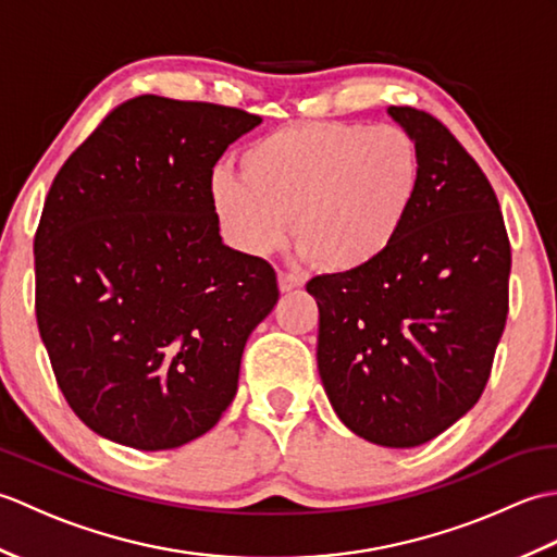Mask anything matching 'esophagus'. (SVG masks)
<instances>
[{"mask_svg":"<svg viewBox=\"0 0 557 557\" xmlns=\"http://www.w3.org/2000/svg\"><path fill=\"white\" fill-rule=\"evenodd\" d=\"M277 287H280L282 294L297 292L301 287V280L297 275H292V272H280V275H277Z\"/></svg>","mask_w":557,"mask_h":557,"instance_id":"esophagus-1","label":"esophagus"}]
</instances>
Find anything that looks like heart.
<instances>
[{"mask_svg": "<svg viewBox=\"0 0 557 557\" xmlns=\"http://www.w3.org/2000/svg\"><path fill=\"white\" fill-rule=\"evenodd\" d=\"M421 186L419 146L399 126L309 122L282 126L239 156V176H210V208L246 256L289 234L299 253L337 275L361 272L405 232Z\"/></svg>", "mask_w": 557, "mask_h": 557, "instance_id": "b5f03b06", "label": "heart"}]
</instances>
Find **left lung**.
I'll use <instances>...</instances> for the list:
<instances>
[{
    "label": "left lung",
    "mask_w": 557,
    "mask_h": 557,
    "mask_svg": "<svg viewBox=\"0 0 557 557\" xmlns=\"http://www.w3.org/2000/svg\"><path fill=\"white\" fill-rule=\"evenodd\" d=\"M417 140L421 186L385 258L313 277L318 373L351 433L417 447L476 405L507 321L510 239L493 186L429 112L387 108Z\"/></svg>",
    "instance_id": "obj_1"
}]
</instances>
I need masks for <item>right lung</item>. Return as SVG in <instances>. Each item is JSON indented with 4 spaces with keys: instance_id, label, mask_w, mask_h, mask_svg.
<instances>
[{
    "instance_id": "add662e5",
    "label": "right lung",
    "mask_w": 557,
    "mask_h": 557,
    "mask_svg": "<svg viewBox=\"0 0 557 557\" xmlns=\"http://www.w3.org/2000/svg\"><path fill=\"white\" fill-rule=\"evenodd\" d=\"M260 116L140 96L59 170L35 232V315L69 407L112 443L172 449L232 405L248 335L280 299L268 260L224 246L222 152Z\"/></svg>"
}]
</instances>
